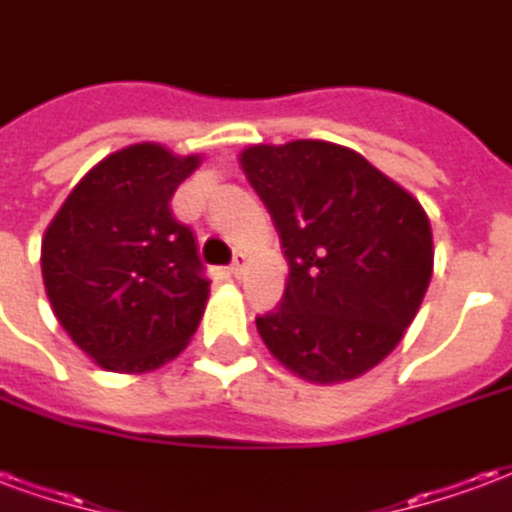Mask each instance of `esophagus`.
<instances>
[{
    "label": "esophagus",
    "instance_id": "obj_1",
    "mask_svg": "<svg viewBox=\"0 0 512 512\" xmlns=\"http://www.w3.org/2000/svg\"><path fill=\"white\" fill-rule=\"evenodd\" d=\"M246 266H249V260H246L244 252H238V255H235V260H233V266H230V274L238 279L246 271Z\"/></svg>",
    "mask_w": 512,
    "mask_h": 512
}]
</instances>
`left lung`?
Segmentation results:
<instances>
[{"label": "left lung", "mask_w": 512, "mask_h": 512, "mask_svg": "<svg viewBox=\"0 0 512 512\" xmlns=\"http://www.w3.org/2000/svg\"><path fill=\"white\" fill-rule=\"evenodd\" d=\"M238 161L288 260L285 296L255 321L266 348L310 384L373 370L403 340L433 277L425 208L334 142L249 145Z\"/></svg>", "instance_id": "8db88e82"}]
</instances>
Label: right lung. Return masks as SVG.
<instances>
[{"label": "right lung", "instance_id": "right-lung-1", "mask_svg": "<svg viewBox=\"0 0 512 512\" xmlns=\"http://www.w3.org/2000/svg\"><path fill=\"white\" fill-rule=\"evenodd\" d=\"M139 142L98 161L43 233L46 296L73 343L109 373L156 370L189 345L211 282L169 200L200 167Z\"/></svg>", "mask_w": 512, "mask_h": 512}]
</instances>
